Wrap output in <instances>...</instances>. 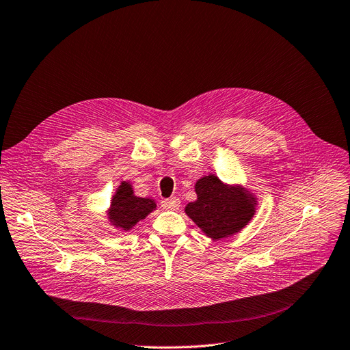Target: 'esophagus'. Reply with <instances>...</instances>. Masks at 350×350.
<instances>
[{
  "mask_svg": "<svg viewBox=\"0 0 350 350\" xmlns=\"http://www.w3.org/2000/svg\"><path fill=\"white\" fill-rule=\"evenodd\" d=\"M161 206L168 210H178L180 206V200L178 198H170V199H164L161 202Z\"/></svg>",
  "mask_w": 350,
  "mask_h": 350,
  "instance_id": "esophagus-1",
  "label": "esophagus"
}]
</instances>
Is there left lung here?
<instances>
[{
    "label": "left lung",
    "instance_id": "obj_1",
    "mask_svg": "<svg viewBox=\"0 0 350 350\" xmlns=\"http://www.w3.org/2000/svg\"><path fill=\"white\" fill-rule=\"evenodd\" d=\"M198 199L187 203L185 213L211 239H221L243 230L254 217L256 198L243 186L223 183L216 175L200 178Z\"/></svg>",
    "mask_w": 350,
    "mask_h": 350
}]
</instances>
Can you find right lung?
<instances>
[{"instance_id": "1", "label": "right lung", "mask_w": 350, "mask_h": 350, "mask_svg": "<svg viewBox=\"0 0 350 350\" xmlns=\"http://www.w3.org/2000/svg\"><path fill=\"white\" fill-rule=\"evenodd\" d=\"M155 207L154 199L136 196L131 183L123 180L112 198L111 207L107 210V219L116 228L129 231L140 220L146 219Z\"/></svg>"}]
</instances>
